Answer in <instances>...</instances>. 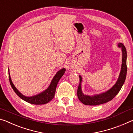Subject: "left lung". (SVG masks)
<instances>
[{
    "label": "left lung",
    "mask_w": 133,
    "mask_h": 133,
    "mask_svg": "<svg viewBox=\"0 0 133 133\" xmlns=\"http://www.w3.org/2000/svg\"><path fill=\"white\" fill-rule=\"evenodd\" d=\"M118 47L121 49V51H122V63H121V70L118 79L116 84L111 89L108 90L106 91L98 94H94L93 96L86 95L83 93L82 89V77L80 75L79 76L80 83L77 89V97L83 104L89 105H96L104 104L111 101L120 91L124 83L126 75H127V50L122 43H118Z\"/></svg>",
    "instance_id": "1"
}]
</instances>
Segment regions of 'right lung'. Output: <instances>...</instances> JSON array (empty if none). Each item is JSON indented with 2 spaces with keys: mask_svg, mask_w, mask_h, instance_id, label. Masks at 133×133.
I'll return each mask as SVG.
<instances>
[{
  "mask_svg": "<svg viewBox=\"0 0 133 133\" xmlns=\"http://www.w3.org/2000/svg\"><path fill=\"white\" fill-rule=\"evenodd\" d=\"M65 71H66V69L64 68H63L62 69H60V70H58L57 72V73L56 74V75L54 76L53 79L51 80L50 84L49 85L48 88L43 91L41 92V93L36 94V95H34L30 97L24 96L18 90L16 89V87L15 86V85L13 84L12 80H11L10 73H9V82L10 83V85L11 86H12V89H13V90H14L16 94L20 98H22V100H23L25 101V102L33 104H44L49 103L50 100H52L54 98L57 83L58 82V81L60 80V78H61V77L63 76L65 73Z\"/></svg>",
  "mask_w": 133,
  "mask_h": 133,
  "instance_id": "1",
  "label": "right lung"
}]
</instances>
